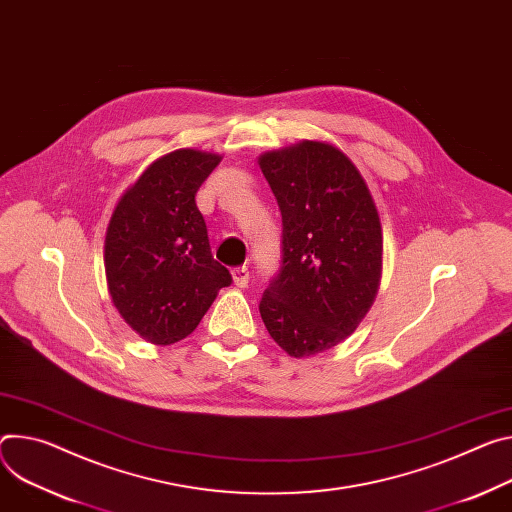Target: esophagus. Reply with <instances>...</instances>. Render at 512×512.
Returning a JSON list of instances; mask_svg holds the SVG:
<instances>
[{
	"label": "esophagus",
	"mask_w": 512,
	"mask_h": 512,
	"mask_svg": "<svg viewBox=\"0 0 512 512\" xmlns=\"http://www.w3.org/2000/svg\"><path fill=\"white\" fill-rule=\"evenodd\" d=\"M232 282H235L237 288H247L249 286V269L245 265L232 269Z\"/></svg>",
	"instance_id": "esophagus-1"
}]
</instances>
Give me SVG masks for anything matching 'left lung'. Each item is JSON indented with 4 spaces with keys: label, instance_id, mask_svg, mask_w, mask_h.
Here are the masks:
<instances>
[{
    "label": "left lung",
    "instance_id": "left-lung-1",
    "mask_svg": "<svg viewBox=\"0 0 512 512\" xmlns=\"http://www.w3.org/2000/svg\"><path fill=\"white\" fill-rule=\"evenodd\" d=\"M259 167L282 212V265L259 302L271 339L292 357L345 341L376 300L382 224L351 159L320 141L269 151Z\"/></svg>",
    "mask_w": 512,
    "mask_h": 512
}]
</instances>
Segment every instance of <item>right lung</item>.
<instances>
[{
	"instance_id": "obj_1",
	"label": "right lung",
	"mask_w": 512,
	"mask_h": 512,
	"mask_svg": "<svg viewBox=\"0 0 512 512\" xmlns=\"http://www.w3.org/2000/svg\"><path fill=\"white\" fill-rule=\"evenodd\" d=\"M220 155L179 149L151 163L126 190L106 230L112 302L153 345L188 337L232 277L214 261L196 194Z\"/></svg>"
}]
</instances>
